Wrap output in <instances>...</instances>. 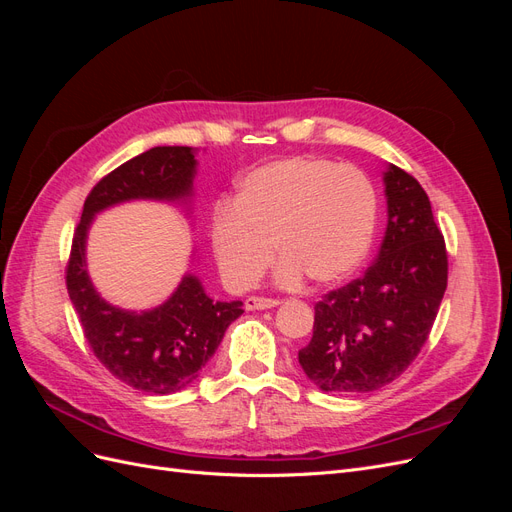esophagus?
I'll use <instances>...</instances> for the list:
<instances>
[{
    "instance_id": "esophagus-1",
    "label": "esophagus",
    "mask_w": 512,
    "mask_h": 512,
    "mask_svg": "<svg viewBox=\"0 0 512 512\" xmlns=\"http://www.w3.org/2000/svg\"><path fill=\"white\" fill-rule=\"evenodd\" d=\"M275 305H280L277 299H265V297H247L245 299V309L247 312H254V309H271Z\"/></svg>"
}]
</instances>
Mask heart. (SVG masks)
Returning a JSON list of instances; mask_svg holds the SVG:
<instances>
[{
  "label": "heart",
  "mask_w": 512,
  "mask_h": 512,
  "mask_svg": "<svg viewBox=\"0 0 512 512\" xmlns=\"http://www.w3.org/2000/svg\"><path fill=\"white\" fill-rule=\"evenodd\" d=\"M376 226L378 194L359 168L288 158L254 168L239 181L235 203L213 209L211 245L237 290L254 286L275 252L280 284L297 286L307 275L327 286L363 265Z\"/></svg>",
  "instance_id": "b5f03b06"
}]
</instances>
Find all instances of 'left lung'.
<instances>
[{"label":"left lung","mask_w":512,"mask_h":512,"mask_svg":"<svg viewBox=\"0 0 512 512\" xmlns=\"http://www.w3.org/2000/svg\"><path fill=\"white\" fill-rule=\"evenodd\" d=\"M384 194L389 222L378 258L314 305V335L299 350L305 376L324 393H369L399 378L444 297L446 245L421 183L389 164Z\"/></svg>","instance_id":"1"}]
</instances>
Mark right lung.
<instances>
[{
	"label": "right lung",
	"instance_id": "1",
	"mask_svg": "<svg viewBox=\"0 0 512 512\" xmlns=\"http://www.w3.org/2000/svg\"><path fill=\"white\" fill-rule=\"evenodd\" d=\"M192 147H153L102 177L85 198L74 230L66 286L89 348L115 378L143 393L168 395L190 386L218 350L241 301H213L198 277L185 275L173 297L149 312L106 303L91 284L85 241L94 215L126 200H185L192 196Z\"/></svg>",
	"mask_w": 512,
	"mask_h": 512
}]
</instances>
